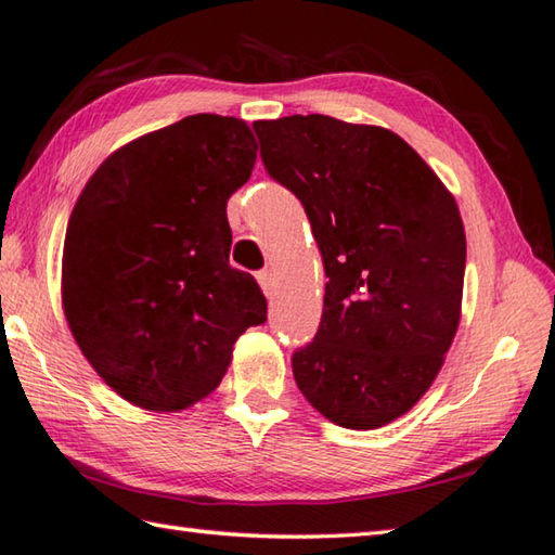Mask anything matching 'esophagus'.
<instances>
[{"label": "esophagus", "instance_id": "obj_1", "mask_svg": "<svg viewBox=\"0 0 555 555\" xmlns=\"http://www.w3.org/2000/svg\"><path fill=\"white\" fill-rule=\"evenodd\" d=\"M257 281H259V286H262V293L267 298H274V293H276V284H274V276H271V271H259L257 274Z\"/></svg>", "mask_w": 555, "mask_h": 555}]
</instances>
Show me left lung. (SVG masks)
<instances>
[{
  "label": "left lung",
  "mask_w": 555,
  "mask_h": 555,
  "mask_svg": "<svg viewBox=\"0 0 555 555\" xmlns=\"http://www.w3.org/2000/svg\"><path fill=\"white\" fill-rule=\"evenodd\" d=\"M269 176L318 241L327 286L293 377L336 426L383 428L428 392L462 318L460 206L399 134L330 115L253 125Z\"/></svg>",
  "instance_id": "obj_1"
}]
</instances>
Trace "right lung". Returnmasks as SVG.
Returning <instances> with one entry per match:
<instances>
[{
    "mask_svg": "<svg viewBox=\"0 0 555 555\" xmlns=\"http://www.w3.org/2000/svg\"><path fill=\"white\" fill-rule=\"evenodd\" d=\"M245 119L192 115L119 146L86 182L62 253V308L86 361L158 414L209 397L233 344L267 320L257 281L228 262L225 204L253 176Z\"/></svg>",
    "mask_w": 555,
    "mask_h": 555,
    "instance_id": "add662e5",
    "label": "right lung"
}]
</instances>
